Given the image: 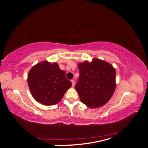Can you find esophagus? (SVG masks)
Returning a JSON list of instances; mask_svg holds the SVG:
<instances>
[{
    "instance_id": "34e87169",
    "label": "esophagus",
    "mask_w": 148,
    "mask_h": 148,
    "mask_svg": "<svg viewBox=\"0 0 148 148\" xmlns=\"http://www.w3.org/2000/svg\"><path fill=\"white\" fill-rule=\"evenodd\" d=\"M71 82H72V87H74V86H75V82H74V79H72V80H71Z\"/></svg>"
}]
</instances>
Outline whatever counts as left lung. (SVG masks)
I'll use <instances>...</instances> for the list:
<instances>
[{"mask_svg": "<svg viewBox=\"0 0 148 148\" xmlns=\"http://www.w3.org/2000/svg\"><path fill=\"white\" fill-rule=\"evenodd\" d=\"M79 77L76 90L80 101L91 108L106 104L113 95L116 87V69L103 60L94 58L77 64Z\"/></svg>", "mask_w": 148, "mask_h": 148, "instance_id": "obj_1", "label": "left lung"}]
</instances>
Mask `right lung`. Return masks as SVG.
I'll return each mask as SVG.
<instances>
[{
	"mask_svg": "<svg viewBox=\"0 0 148 148\" xmlns=\"http://www.w3.org/2000/svg\"><path fill=\"white\" fill-rule=\"evenodd\" d=\"M66 72L59 69L57 62L47 61L35 64L30 70L27 82L32 96L45 106L58 103L72 86L65 77Z\"/></svg>",
	"mask_w": 148,
	"mask_h": 148,
	"instance_id": "1",
	"label": "right lung"
}]
</instances>
